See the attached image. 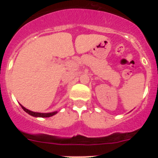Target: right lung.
Masks as SVG:
<instances>
[{
  "label": "right lung",
  "mask_w": 158,
  "mask_h": 158,
  "mask_svg": "<svg viewBox=\"0 0 158 158\" xmlns=\"http://www.w3.org/2000/svg\"><path fill=\"white\" fill-rule=\"evenodd\" d=\"M20 106L22 107V108L23 109V111H26L27 114H29L31 116L34 117H41V118H47V117H51L53 115H54L55 114L58 113V111H54V112H49V113H41V112H35V111H30V110L27 109L26 107H24L23 106H22L20 104Z\"/></svg>",
  "instance_id": "add662e5"
}]
</instances>
